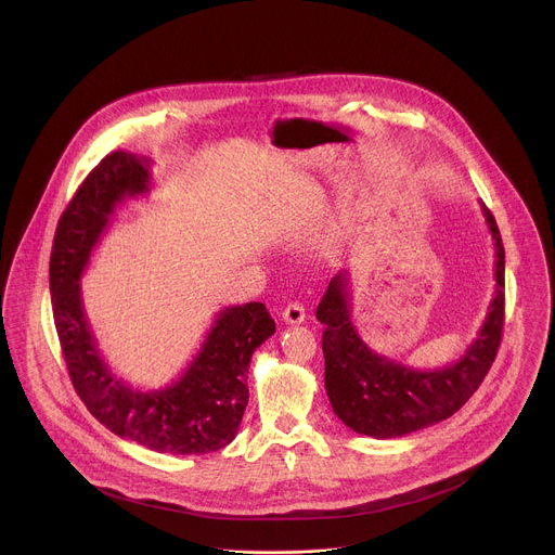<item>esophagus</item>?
Here are the masks:
<instances>
[{"label": "esophagus", "instance_id": "obj_1", "mask_svg": "<svg viewBox=\"0 0 555 555\" xmlns=\"http://www.w3.org/2000/svg\"><path fill=\"white\" fill-rule=\"evenodd\" d=\"M282 318L286 324H301L306 320V308L301 304H288L286 310L282 312Z\"/></svg>", "mask_w": 555, "mask_h": 555}]
</instances>
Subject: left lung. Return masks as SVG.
<instances>
[{"mask_svg":"<svg viewBox=\"0 0 555 555\" xmlns=\"http://www.w3.org/2000/svg\"><path fill=\"white\" fill-rule=\"evenodd\" d=\"M495 249V293L466 354L438 370H412L374 352L350 318L348 273H337L317 318L324 324V387L333 412L357 434L378 440L399 438L453 416L475 396L502 339L504 324V245L491 211L480 203Z\"/></svg>","mask_w":555,"mask_h":555,"instance_id":"1","label":"left lung"}]
</instances>
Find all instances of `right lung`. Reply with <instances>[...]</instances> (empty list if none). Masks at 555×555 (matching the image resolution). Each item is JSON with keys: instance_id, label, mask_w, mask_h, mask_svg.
Returning a JSON list of instances; mask_svg holds the SVG:
<instances>
[{"instance_id": "add662e5", "label": "right lung", "mask_w": 555, "mask_h": 555, "mask_svg": "<svg viewBox=\"0 0 555 555\" xmlns=\"http://www.w3.org/2000/svg\"><path fill=\"white\" fill-rule=\"evenodd\" d=\"M150 164L126 152L108 154L62 214L49 267L55 328L77 393L106 429L158 453H214L235 440L251 354L275 333L267 308L256 301L224 308L181 378L158 391L132 389L113 374L82 310L79 282L89 256L117 205L150 192Z\"/></svg>"}]
</instances>
